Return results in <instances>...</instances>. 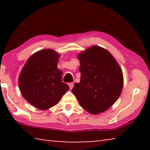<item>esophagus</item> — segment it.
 <instances>
[{
	"instance_id": "1",
	"label": "esophagus",
	"mask_w": 150,
	"mask_h": 150,
	"mask_svg": "<svg viewBox=\"0 0 150 150\" xmlns=\"http://www.w3.org/2000/svg\"><path fill=\"white\" fill-rule=\"evenodd\" d=\"M73 86H74V84H73V83H69V88H70V89H72L73 87Z\"/></svg>"
}]
</instances>
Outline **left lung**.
<instances>
[{
  "instance_id": "obj_1",
  "label": "left lung",
  "mask_w": 150,
  "mask_h": 150,
  "mask_svg": "<svg viewBox=\"0 0 150 150\" xmlns=\"http://www.w3.org/2000/svg\"><path fill=\"white\" fill-rule=\"evenodd\" d=\"M81 80L72 92L79 105L93 115L102 113L112 106L123 88V73L108 50L98 45L77 55Z\"/></svg>"
}]
</instances>
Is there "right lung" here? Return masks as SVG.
<instances>
[{"label":"right lung","instance_id":"1","mask_svg":"<svg viewBox=\"0 0 150 150\" xmlns=\"http://www.w3.org/2000/svg\"><path fill=\"white\" fill-rule=\"evenodd\" d=\"M59 54L52 49L34 53L22 68L18 85L22 96L30 105L47 110L57 105L69 89L62 82V71L57 68Z\"/></svg>","mask_w":150,"mask_h":150}]
</instances>
